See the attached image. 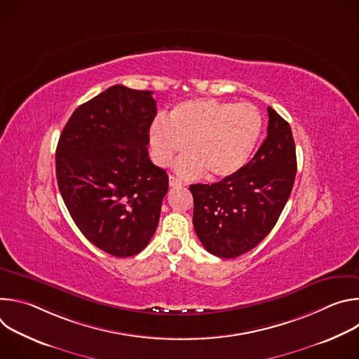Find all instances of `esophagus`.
Wrapping results in <instances>:
<instances>
[{
	"mask_svg": "<svg viewBox=\"0 0 359 359\" xmlns=\"http://www.w3.org/2000/svg\"><path fill=\"white\" fill-rule=\"evenodd\" d=\"M184 183L179 179V177H176V176H173V175H170L169 176V186L170 187H179V186H183Z\"/></svg>",
	"mask_w": 359,
	"mask_h": 359,
	"instance_id": "obj_1",
	"label": "esophagus"
}]
</instances>
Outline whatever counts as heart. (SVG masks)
Segmentation results:
<instances>
[{"mask_svg": "<svg viewBox=\"0 0 359 359\" xmlns=\"http://www.w3.org/2000/svg\"><path fill=\"white\" fill-rule=\"evenodd\" d=\"M262 115L247 102L198 97L176 105L169 121L158 119L150 128L151 156L166 166L186 147L176 170L187 177L208 170L213 179L237 173L248 161L262 132Z\"/></svg>", "mask_w": 359, "mask_h": 359, "instance_id": "heart-1", "label": "heart"}]
</instances>
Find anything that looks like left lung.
I'll return each mask as SVG.
<instances>
[{
	"label": "left lung",
	"instance_id": "1",
	"mask_svg": "<svg viewBox=\"0 0 359 359\" xmlns=\"http://www.w3.org/2000/svg\"><path fill=\"white\" fill-rule=\"evenodd\" d=\"M267 137L237 173L213 184H191L193 226L203 247L234 259L260 244L291 194L297 158L291 128L273 108Z\"/></svg>",
	"mask_w": 359,
	"mask_h": 359
}]
</instances>
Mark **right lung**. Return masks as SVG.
Masks as SVG:
<instances>
[{
    "instance_id": "right-lung-1",
    "label": "right lung",
    "mask_w": 359,
    "mask_h": 359,
    "mask_svg": "<svg viewBox=\"0 0 359 359\" xmlns=\"http://www.w3.org/2000/svg\"><path fill=\"white\" fill-rule=\"evenodd\" d=\"M150 90L108 88L75 109L57 146V180L65 206L97 248L130 257L155 234L166 172L149 159L156 116Z\"/></svg>"
}]
</instances>
